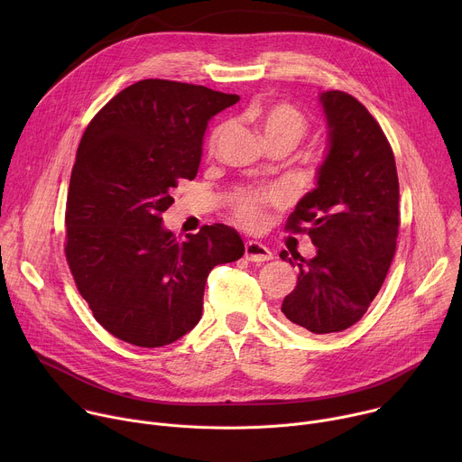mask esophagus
I'll return each mask as SVG.
<instances>
[{"instance_id":"obj_1","label":"esophagus","mask_w":462,"mask_h":462,"mask_svg":"<svg viewBox=\"0 0 462 462\" xmlns=\"http://www.w3.org/2000/svg\"><path fill=\"white\" fill-rule=\"evenodd\" d=\"M245 257H246L248 261L261 263V261L273 259L274 255H273V252H271L265 245H261V243H257V241H246V243H245Z\"/></svg>"}]
</instances>
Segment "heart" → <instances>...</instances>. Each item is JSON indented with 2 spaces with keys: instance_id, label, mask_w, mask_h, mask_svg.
<instances>
[{
  "instance_id": "b5f03b06",
  "label": "heart",
  "mask_w": 462,
  "mask_h": 462,
  "mask_svg": "<svg viewBox=\"0 0 462 462\" xmlns=\"http://www.w3.org/2000/svg\"><path fill=\"white\" fill-rule=\"evenodd\" d=\"M254 120L259 125L267 144H289L298 146L309 134V120L305 115L287 102H276L254 111ZM226 124H219L212 129L208 137V153L214 155L219 141L226 134ZM280 201L278 189L267 188H239L230 195V212L234 219L248 230H255L265 221L267 207Z\"/></svg>"
}]
</instances>
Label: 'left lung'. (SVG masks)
<instances>
[{"instance_id":"1","label":"left lung","mask_w":462,"mask_h":462,"mask_svg":"<svg viewBox=\"0 0 462 462\" xmlns=\"http://www.w3.org/2000/svg\"><path fill=\"white\" fill-rule=\"evenodd\" d=\"M321 104L331 148L318 186L285 225L287 232L307 234L318 254H280L300 269L282 312L314 335L346 331L367 312L389 273L401 226L397 164L380 124L346 91L323 93Z\"/></svg>"}]
</instances>
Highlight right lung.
Instances as JSON below:
<instances>
[{
	"label": "right lung",
	"mask_w": 462,
	"mask_h": 462,
	"mask_svg": "<svg viewBox=\"0 0 462 462\" xmlns=\"http://www.w3.org/2000/svg\"><path fill=\"white\" fill-rule=\"evenodd\" d=\"M237 95L148 79L122 89L88 124L65 203V259L107 333L162 347L197 325L210 271L245 254L221 223L186 239L162 228L179 179H195L208 120Z\"/></svg>",
	"instance_id": "1"
}]
</instances>
